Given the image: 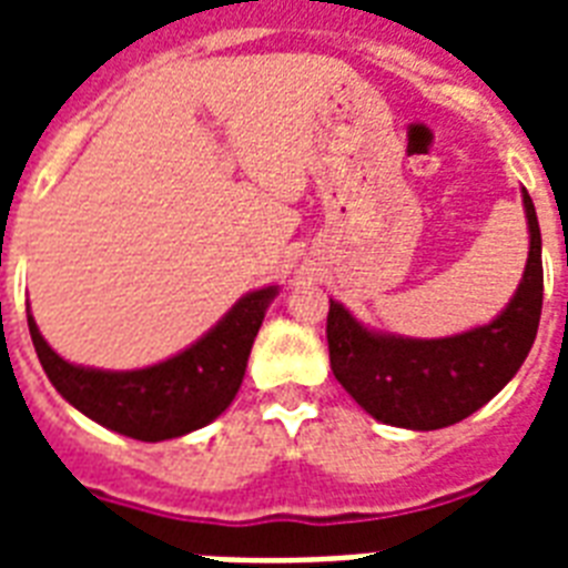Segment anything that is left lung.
<instances>
[{"instance_id":"1","label":"left lung","mask_w":568,"mask_h":568,"mask_svg":"<svg viewBox=\"0 0 568 568\" xmlns=\"http://www.w3.org/2000/svg\"><path fill=\"white\" fill-rule=\"evenodd\" d=\"M525 212L530 226L525 280L510 306L486 327L430 342L374 336L329 301V365L365 413L395 427L439 430L493 400L519 372L542 312V239L528 194Z\"/></svg>"}]
</instances>
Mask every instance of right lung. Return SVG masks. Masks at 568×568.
<instances>
[{"mask_svg": "<svg viewBox=\"0 0 568 568\" xmlns=\"http://www.w3.org/2000/svg\"><path fill=\"white\" fill-rule=\"evenodd\" d=\"M274 294L276 288H262L241 297L209 336L141 372H93L64 363L43 342L31 315L29 333L47 377L79 413L132 439H176L214 422L232 404Z\"/></svg>", "mask_w": 568, "mask_h": 568, "instance_id": "1", "label": "right lung"}]
</instances>
